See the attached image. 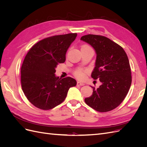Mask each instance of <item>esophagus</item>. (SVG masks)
Wrapping results in <instances>:
<instances>
[{
    "mask_svg": "<svg viewBox=\"0 0 147 147\" xmlns=\"http://www.w3.org/2000/svg\"><path fill=\"white\" fill-rule=\"evenodd\" d=\"M77 85H79V86H83V85H84V83L83 82H79V81L77 82Z\"/></svg>",
    "mask_w": 147,
    "mask_h": 147,
    "instance_id": "1",
    "label": "esophagus"
}]
</instances>
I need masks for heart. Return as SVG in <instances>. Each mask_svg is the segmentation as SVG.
Returning a JSON list of instances; mask_svg holds the SVG:
<instances>
[{"mask_svg":"<svg viewBox=\"0 0 147 147\" xmlns=\"http://www.w3.org/2000/svg\"><path fill=\"white\" fill-rule=\"evenodd\" d=\"M84 47H90L87 45H84L82 47V48H84ZM86 73V70H83V69H79L78 70H77L75 72V74L76 76L80 78V79H83L84 77V74Z\"/></svg>","mask_w":147,"mask_h":147,"instance_id":"b5f03b06","label":"heart"}]
</instances>
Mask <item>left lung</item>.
I'll list each match as a JSON object with an SVG mask.
<instances>
[{
    "label": "left lung",
    "mask_w": 147,
    "mask_h": 147,
    "mask_svg": "<svg viewBox=\"0 0 147 147\" xmlns=\"http://www.w3.org/2000/svg\"><path fill=\"white\" fill-rule=\"evenodd\" d=\"M80 40L95 50L96 59L91 77L99 79L102 83L98 88L92 87V94L84 99V102L97 112H109L121 103L131 87L127 56L121 47L105 37L89 34Z\"/></svg>",
    "instance_id": "left-lung-1"
}]
</instances>
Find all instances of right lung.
Masks as SVG:
<instances>
[{
	"mask_svg": "<svg viewBox=\"0 0 147 147\" xmlns=\"http://www.w3.org/2000/svg\"><path fill=\"white\" fill-rule=\"evenodd\" d=\"M77 34L55 35L39 41L30 49L21 69V86L31 104L50 110L63 102L77 81L56 76L55 69L65 61V54Z\"/></svg>",
	"mask_w": 147,
	"mask_h": 147,
	"instance_id": "add662e5",
	"label": "right lung"
}]
</instances>
